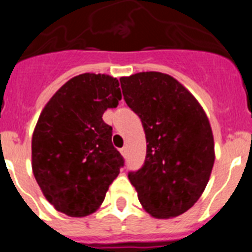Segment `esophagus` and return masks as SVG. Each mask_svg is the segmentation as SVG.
<instances>
[{
    "label": "esophagus",
    "instance_id": "1",
    "mask_svg": "<svg viewBox=\"0 0 252 252\" xmlns=\"http://www.w3.org/2000/svg\"><path fill=\"white\" fill-rule=\"evenodd\" d=\"M120 151H121V154H122V157H127V148H126V146H124V148L122 149H120Z\"/></svg>",
    "mask_w": 252,
    "mask_h": 252
}]
</instances>
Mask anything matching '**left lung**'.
Wrapping results in <instances>:
<instances>
[{"mask_svg":"<svg viewBox=\"0 0 252 252\" xmlns=\"http://www.w3.org/2000/svg\"><path fill=\"white\" fill-rule=\"evenodd\" d=\"M124 99L142 122L146 158L130 171L140 203L155 218L187 212L203 193L215 162L208 117L194 95L160 72L120 78Z\"/></svg>","mask_w":252,"mask_h":252,"instance_id":"left-lung-1","label":"left lung"}]
</instances>
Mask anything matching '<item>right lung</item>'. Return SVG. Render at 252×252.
Listing matches in <instances>:
<instances>
[{"label":"right lung","instance_id":"obj_1","mask_svg":"<svg viewBox=\"0 0 252 252\" xmlns=\"http://www.w3.org/2000/svg\"><path fill=\"white\" fill-rule=\"evenodd\" d=\"M119 86L107 74H79L40 113L31 141L32 173L49 203L66 216L95 212L124 166L112 127L102 120L121 99Z\"/></svg>","mask_w":252,"mask_h":252}]
</instances>
